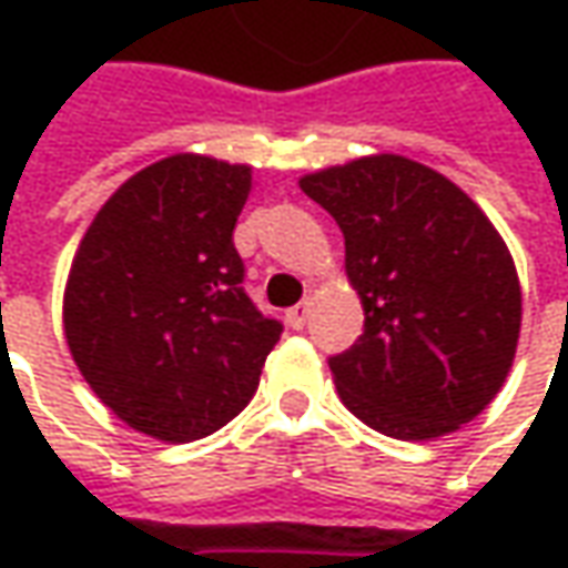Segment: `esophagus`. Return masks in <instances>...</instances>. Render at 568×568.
<instances>
[{
	"instance_id": "34e87169",
	"label": "esophagus",
	"mask_w": 568,
	"mask_h": 568,
	"mask_svg": "<svg viewBox=\"0 0 568 568\" xmlns=\"http://www.w3.org/2000/svg\"><path fill=\"white\" fill-rule=\"evenodd\" d=\"M287 322H291L294 328H303V325L310 322V300H303V303H296L294 310H287Z\"/></svg>"
}]
</instances>
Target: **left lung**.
Masks as SVG:
<instances>
[{
  "mask_svg": "<svg viewBox=\"0 0 568 568\" xmlns=\"http://www.w3.org/2000/svg\"><path fill=\"white\" fill-rule=\"evenodd\" d=\"M344 233L363 335L328 357L341 402L395 439H436L496 398L521 287L490 217L443 173L373 154L300 180Z\"/></svg>",
  "mask_w": 568,
  "mask_h": 568,
  "instance_id": "1",
  "label": "left lung"
}]
</instances>
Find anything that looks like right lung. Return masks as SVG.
<instances>
[{"mask_svg": "<svg viewBox=\"0 0 568 568\" xmlns=\"http://www.w3.org/2000/svg\"><path fill=\"white\" fill-rule=\"evenodd\" d=\"M250 189L246 164L164 158L106 199L72 258V361L120 420L161 443L233 420L284 332L243 291L233 227Z\"/></svg>", "mask_w": 568, "mask_h": 568, "instance_id": "1", "label": "right lung"}]
</instances>
